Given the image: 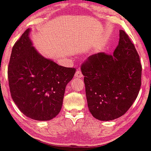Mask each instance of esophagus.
<instances>
[{
	"mask_svg": "<svg viewBox=\"0 0 151 151\" xmlns=\"http://www.w3.org/2000/svg\"><path fill=\"white\" fill-rule=\"evenodd\" d=\"M82 73H81V72L80 71V70H77V71H76L75 72V74H74V77H77V78H81L82 77Z\"/></svg>",
	"mask_w": 151,
	"mask_h": 151,
	"instance_id": "esophagus-1",
	"label": "esophagus"
}]
</instances>
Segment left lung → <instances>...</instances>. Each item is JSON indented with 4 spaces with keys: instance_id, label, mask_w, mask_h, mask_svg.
<instances>
[{
    "instance_id": "1",
    "label": "left lung",
    "mask_w": 151,
    "mask_h": 151,
    "mask_svg": "<svg viewBox=\"0 0 151 151\" xmlns=\"http://www.w3.org/2000/svg\"><path fill=\"white\" fill-rule=\"evenodd\" d=\"M113 55L99 52L81 65L88 107L100 121L126 114L138 96L142 66L134 45L124 30Z\"/></svg>"
}]
</instances>
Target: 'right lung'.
Masks as SVG:
<instances>
[{
	"instance_id": "1",
	"label": "right lung",
	"mask_w": 151,
	"mask_h": 151,
	"mask_svg": "<svg viewBox=\"0 0 151 151\" xmlns=\"http://www.w3.org/2000/svg\"><path fill=\"white\" fill-rule=\"evenodd\" d=\"M29 32L30 29L26 30L13 47L8 69L10 94L26 116L51 120L61 110L66 86L76 70L40 55L32 47Z\"/></svg>"
}]
</instances>
